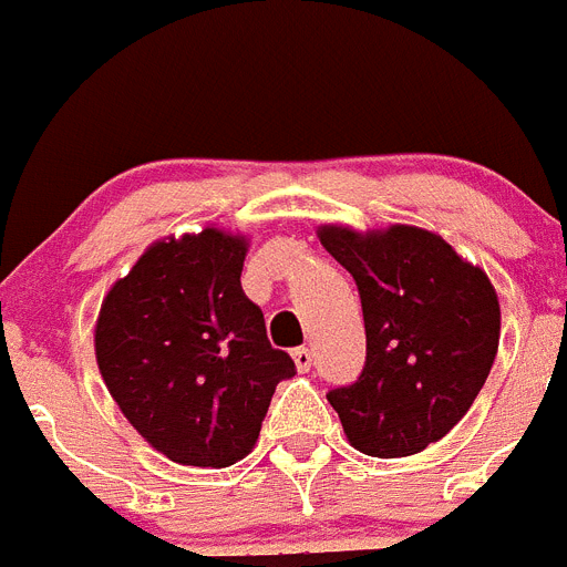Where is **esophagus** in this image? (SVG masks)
I'll return each mask as SVG.
<instances>
[{
  "label": "esophagus",
  "mask_w": 567,
  "mask_h": 567,
  "mask_svg": "<svg viewBox=\"0 0 567 567\" xmlns=\"http://www.w3.org/2000/svg\"><path fill=\"white\" fill-rule=\"evenodd\" d=\"M290 355H293V364L299 372H308L310 364H313V353H310L308 347H296Z\"/></svg>",
  "instance_id": "obj_1"
}]
</instances>
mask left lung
I'll return each mask as SVG.
<instances>
[{"label": "left lung", "mask_w": 567, "mask_h": 567, "mask_svg": "<svg viewBox=\"0 0 567 567\" xmlns=\"http://www.w3.org/2000/svg\"><path fill=\"white\" fill-rule=\"evenodd\" d=\"M319 243L355 279L364 313V370L328 392L347 441L372 457L423 452L486 384L499 344L494 285L426 228L321 226Z\"/></svg>", "instance_id": "1"}]
</instances>
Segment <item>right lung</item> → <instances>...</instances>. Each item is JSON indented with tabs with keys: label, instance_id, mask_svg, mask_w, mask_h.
<instances>
[{
	"label": "right lung",
	"instance_id": "1",
	"mask_svg": "<svg viewBox=\"0 0 567 567\" xmlns=\"http://www.w3.org/2000/svg\"><path fill=\"white\" fill-rule=\"evenodd\" d=\"M246 254L248 239L220 228L157 239L101 302V379L141 437L183 466L243 461L296 372L243 293Z\"/></svg>",
	"mask_w": 567,
	"mask_h": 567
}]
</instances>
